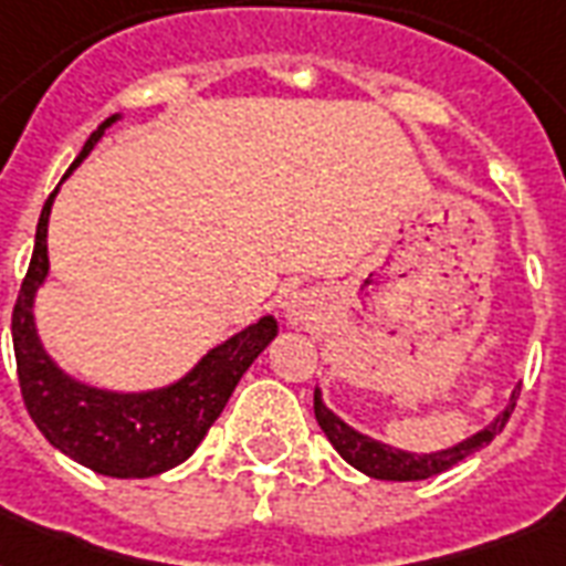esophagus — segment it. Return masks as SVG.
<instances>
[{"instance_id":"1","label":"esophagus","mask_w":566,"mask_h":566,"mask_svg":"<svg viewBox=\"0 0 566 566\" xmlns=\"http://www.w3.org/2000/svg\"><path fill=\"white\" fill-rule=\"evenodd\" d=\"M284 317L291 319L293 326H305V323L319 317V300L308 291L293 293L291 300L284 302Z\"/></svg>"}]
</instances>
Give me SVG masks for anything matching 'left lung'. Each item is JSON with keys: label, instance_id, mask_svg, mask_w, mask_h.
<instances>
[{"label": "left lung", "instance_id": "8db88e82", "mask_svg": "<svg viewBox=\"0 0 566 566\" xmlns=\"http://www.w3.org/2000/svg\"><path fill=\"white\" fill-rule=\"evenodd\" d=\"M520 390H514L511 396V405L505 411L496 417V420L482 429L473 438H467L464 443H458L452 449H440V452H431V455H411V452H402V449L385 447V443H378V440L364 438L355 429H349L340 417L328 411L323 399H319V390H314V417H317L319 429L326 431L328 443L340 452L344 461L355 467V470H361L370 479H385V482H420V479H431V475L447 473L449 467H455L458 461H464L473 452H479L482 447H488L502 429H505V422H509L511 411H514V405H517Z\"/></svg>", "mask_w": 566, "mask_h": 566}]
</instances>
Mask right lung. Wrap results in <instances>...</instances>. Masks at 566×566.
Instances as JSON below:
<instances>
[{
    "label": "right lung",
    "mask_w": 566,
    "mask_h": 566,
    "mask_svg": "<svg viewBox=\"0 0 566 566\" xmlns=\"http://www.w3.org/2000/svg\"><path fill=\"white\" fill-rule=\"evenodd\" d=\"M114 119L117 114L87 137L66 176L87 158ZM55 193L57 190L49 193L40 211L29 273L22 279L11 314L22 402L43 438L87 470L114 479H149L193 455V449L202 443L229 402L240 376L264 353L279 326L273 317L258 319L255 326L243 328L240 335L211 349L181 381L153 394H105L78 385L43 353L31 317L34 291L49 270L46 226Z\"/></svg>",
    "instance_id": "right-lung-1"
}]
</instances>
